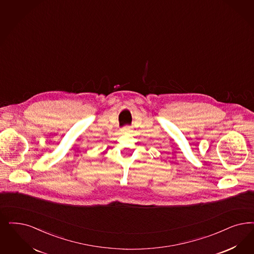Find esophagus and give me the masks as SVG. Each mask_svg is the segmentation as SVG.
<instances>
[{"mask_svg": "<svg viewBox=\"0 0 254 254\" xmlns=\"http://www.w3.org/2000/svg\"><path fill=\"white\" fill-rule=\"evenodd\" d=\"M128 132H130V128L129 127H124V128L121 129V133H123V134H127Z\"/></svg>", "mask_w": 254, "mask_h": 254, "instance_id": "34e87169", "label": "esophagus"}]
</instances>
